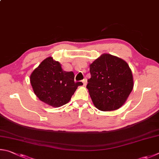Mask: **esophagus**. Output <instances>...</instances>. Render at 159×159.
Here are the masks:
<instances>
[{
  "label": "esophagus",
  "instance_id": "obj_1",
  "mask_svg": "<svg viewBox=\"0 0 159 159\" xmlns=\"http://www.w3.org/2000/svg\"><path fill=\"white\" fill-rule=\"evenodd\" d=\"M82 83H83V85H84V87H85V86L87 85V79H84V80H82Z\"/></svg>",
  "mask_w": 159,
  "mask_h": 159
}]
</instances>
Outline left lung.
<instances>
[{"label": "left lung", "mask_w": 159, "mask_h": 159, "mask_svg": "<svg viewBox=\"0 0 159 159\" xmlns=\"http://www.w3.org/2000/svg\"><path fill=\"white\" fill-rule=\"evenodd\" d=\"M91 78L87 88L93 105L101 111L119 109L133 88L132 71L126 61L102 54L89 65Z\"/></svg>", "instance_id": "left-lung-1"}]
</instances>
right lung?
Listing matches in <instances>:
<instances>
[{
  "label": "right lung",
  "instance_id": "1",
  "mask_svg": "<svg viewBox=\"0 0 159 159\" xmlns=\"http://www.w3.org/2000/svg\"><path fill=\"white\" fill-rule=\"evenodd\" d=\"M73 72L64 71L59 62L47 57L32 72L30 84L36 96L47 105L59 107L70 101L82 82H75Z\"/></svg>",
  "mask_w": 159,
  "mask_h": 159
}]
</instances>
